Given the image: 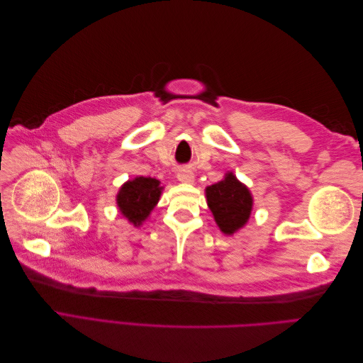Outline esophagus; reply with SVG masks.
<instances>
[{"mask_svg": "<svg viewBox=\"0 0 363 363\" xmlns=\"http://www.w3.org/2000/svg\"><path fill=\"white\" fill-rule=\"evenodd\" d=\"M177 179H179V182H182V183H194L195 175H194V172L189 171V169H183V171H180V172L177 174Z\"/></svg>", "mask_w": 363, "mask_h": 363, "instance_id": "obj_1", "label": "esophagus"}]
</instances>
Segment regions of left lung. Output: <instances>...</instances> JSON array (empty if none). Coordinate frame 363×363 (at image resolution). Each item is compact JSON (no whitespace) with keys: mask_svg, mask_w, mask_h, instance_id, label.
Wrapping results in <instances>:
<instances>
[{"mask_svg":"<svg viewBox=\"0 0 363 363\" xmlns=\"http://www.w3.org/2000/svg\"><path fill=\"white\" fill-rule=\"evenodd\" d=\"M206 196L207 206L224 235H233L247 224L252 208V196L233 172H227L221 182L207 186Z\"/></svg>","mask_w":363,"mask_h":363,"instance_id":"8db88e82","label":"left lung"}]
</instances>
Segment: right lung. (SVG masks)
Wrapping results in <instances>:
<instances>
[{
    "label": "right lung",
    "mask_w": 363,
    "mask_h": 363,
    "mask_svg": "<svg viewBox=\"0 0 363 363\" xmlns=\"http://www.w3.org/2000/svg\"><path fill=\"white\" fill-rule=\"evenodd\" d=\"M160 182L151 177H136L121 186L116 204L135 227H139L150 216L162 194Z\"/></svg>",
    "instance_id": "obj_1"
}]
</instances>
